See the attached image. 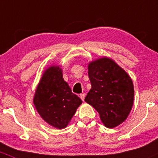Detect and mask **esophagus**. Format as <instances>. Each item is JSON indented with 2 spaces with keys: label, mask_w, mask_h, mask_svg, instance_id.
Wrapping results in <instances>:
<instances>
[{
  "label": "esophagus",
  "mask_w": 158,
  "mask_h": 158,
  "mask_svg": "<svg viewBox=\"0 0 158 158\" xmlns=\"http://www.w3.org/2000/svg\"><path fill=\"white\" fill-rule=\"evenodd\" d=\"M80 98H81V100H82L83 101H84V98H85V94H84V93H83V94H80Z\"/></svg>",
  "instance_id": "obj_1"
}]
</instances>
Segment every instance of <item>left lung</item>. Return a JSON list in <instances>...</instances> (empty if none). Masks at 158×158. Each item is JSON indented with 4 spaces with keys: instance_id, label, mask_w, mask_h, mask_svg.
Segmentation results:
<instances>
[{
    "instance_id": "left-lung-1",
    "label": "left lung",
    "mask_w": 158,
    "mask_h": 158,
    "mask_svg": "<svg viewBox=\"0 0 158 158\" xmlns=\"http://www.w3.org/2000/svg\"><path fill=\"white\" fill-rule=\"evenodd\" d=\"M88 75L91 89L85 102L98 112L106 128H113L122 124L134 103V85L131 77L108 57L90 61Z\"/></svg>"
}]
</instances>
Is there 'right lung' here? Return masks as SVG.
Returning <instances> with one entry per match:
<instances>
[{"label":"right lung","mask_w":158,"mask_h":158,"mask_svg":"<svg viewBox=\"0 0 158 158\" xmlns=\"http://www.w3.org/2000/svg\"><path fill=\"white\" fill-rule=\"evenodd\" d=\"M33 103L40 116L58 129L68 126L82 100L71 92L59 65L45 70L35 89Z\"/></svg>","instance_id":"add662e5"}]
</instances>
